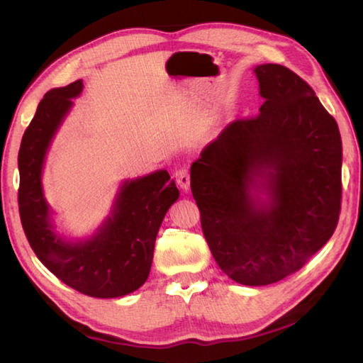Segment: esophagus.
Masks as SVG:
<instances>
[{
	"instance_id": "1",
	"label": "esophagus",
	"mask_w": 363,
	"mask_h": 363,
	"mask_svg": "<svg viewBox=\"0 0 363 363\" xmlns=\"http://www.w3.org/2000/svg\"><path fill=\"white\" fill-rule=\"evenodd\" d=\"M176 182L181 189L189 190V187H190V171H189V168L184 167V168H179L176 171Z\"/></svg>"
}]
</instances>
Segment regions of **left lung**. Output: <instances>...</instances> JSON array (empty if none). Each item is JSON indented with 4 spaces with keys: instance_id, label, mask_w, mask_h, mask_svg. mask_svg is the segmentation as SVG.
I'll list each match as a JSON object with an SVG mask.
<instances>
[{
    "instance_id": "1",
    "label": "left lung",
    "mask_w": 363,
    "mask_h": 363,
    "mask_svg": "<svg viewBox=\"0 0 363 363\" xmlns=\"http://www.w3.org/2000/svg\"><path fill=\"white\" fill-rule=\"evenodd\" d=\"M259 113L227 125L190 168L201 230L218 266L237 284L288 277L327 243L341 213L342 144L314 89L277 64L255 69ZM271 196L256 206L255 177Z\"/></svg>"
}]
</instances>
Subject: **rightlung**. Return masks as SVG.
Wrapping results in <instances>:
<instances>
[{"label": "right lung", "mask_w": 363, "mask_h": 363, "mask_svg": "<svg viewBox=\"0 0 363 363\" xmlns=\"http://www.w3.org/2000/svg\"><path fill=\"white\" fill-rule=\"evenodd\" d=\"M83 89V79L49 91L23 133L19 149V214L38 259L73 290L93 298H118L149 277L155 238L168 208L179 196L168 171L125 182L112 216L91 240L69 243L52 232L41 192L49 143Z\"/></svg>", "instance_id": "1"}]
</instances>
